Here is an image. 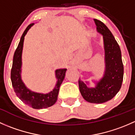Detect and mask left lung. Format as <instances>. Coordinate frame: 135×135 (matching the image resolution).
I'll return each instance as SVG.
<instances>
[{
  "label": "left lung",
  "mask_w": 135,
  "mask_h": 135,
  "mask_svg": "<svg viewBox=\"0 0 135 135\" xmlns=\"http://www.w3.org/2000/svg\"><path fill=\"white\" fill-rule=\"evenodd\" d=\"M97 31L103 35L104 50V71L99 80H92L95 87H89V81L80 79L79 89L86 101L100 104L111 100L120 89L123 78V65L120 47L112 33L103 22L94 19Z\"/></svg>",
  "instance_id": "8db88e82"
}]
</instances>
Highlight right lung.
<instances>
[{"instance_id":"right-lung-1","label":"right lung","mask_w":135,"mask_h":135,"mask_svg":"<svg viewBox=\"0 0 135 135\" xmlns=\"http://www.w3.org/2000/svg\"><path fill=\"white\" fill-rule=\"evenodd\" d=\"M35 23L30 24L23 33L20 43L14 53L12 68L11 70V81L16 95L23 102L35 109H42L51 107L56 103L59 88L63 81L67 69H59L55 71L57 82L52 91L47 93H37L28 89L21 79L22 53L25 35Z\"/></svg>"}]
</instances>
